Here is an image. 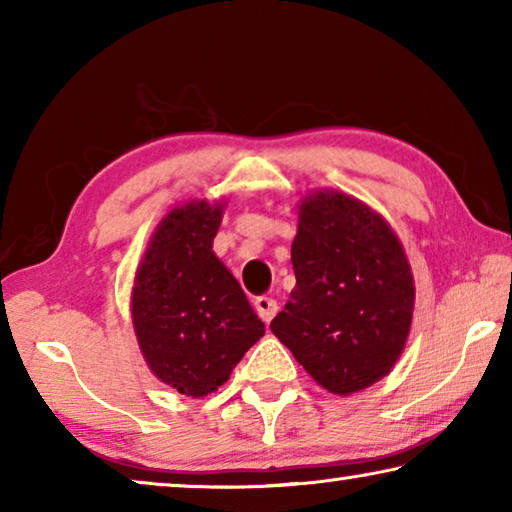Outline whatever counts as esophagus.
<instances>
[{"label":"esophagus","mask_w":512,"mask_h":512,"mask_svg":"<svg viewBox=\"0 0 512 512\" xmlns=\"http://www.w3.org/2000/svg\"><path fill=\"white\" fill-rule=\"evenodd\" d=\"M253 305H255V311L259 314V318L264 320V323H271L273 316L277 314V300H273V298L259 296V298H255Z\"/></svg>","instance_id":"1"}]
</instances>
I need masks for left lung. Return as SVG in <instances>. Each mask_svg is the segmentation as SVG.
Wrapping results in <instances>:
<instances>
[{
	"mask_svg": "<svg viewBox=\"0 0 512 512\" xmlns=\"http://www.w3.org/2000/svg\"><path fill=\"white\" fill-rule=\"evenodd\" d=\"M296 287L271 329L318 386L359 393L386 377L409 339L415 284L384 216L334 189L300 201Z\"/></svg>",
	"mask_w": 512,
	"mask_h": 512,
	"instance_id": "8db88e82",
	"label": "left lung"
}]
</instances>
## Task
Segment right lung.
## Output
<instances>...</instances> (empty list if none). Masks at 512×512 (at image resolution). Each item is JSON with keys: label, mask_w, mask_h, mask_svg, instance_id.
Masks as SVG:
<instances>
[{"label": "right lung", "mask_w": 512, "mask_h": 512, "mask_svg": "<svg viewBox=\"0 0 512 512\" xmlns=\"http://www.w3.org/2000/svg\"><path fill=\"white\" fill-rule=\"evenodd\" d=\"M223 205L189 201L173 207L135 273L137 343L153 375L187 397H205L223 386L264 336L246 293L212 250Z\"/></svg>", "instance_id": "add662e5"}]
</instances>
